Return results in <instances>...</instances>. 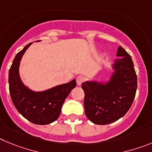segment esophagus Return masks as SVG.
I'll return each instance as SVG.
<instances>
[{"mask_svg": "<svg viewBox=\"0 0 152 152\" xmlns=\"http://www.w3.org/2000/svg\"><path fill=\"white\" fill-rule=\"evenodd\" d=\"M84 78L83 76H77V77H76V81H77V84L78 86L81 85V84L84 82Z\"/></svg>", "mask_w": 152, "mask_h": 152, "instance_id": "esophagus-1", "label": "esophagus"}]
</instances>
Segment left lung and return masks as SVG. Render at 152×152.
<instances>
[{
  "label": "left lung",
  "instance_id": "obj_1",
  "mask_svg": "<svg viewBox=\"0 0 152 152\" xmlns=\"http://www.w3.org/2000/svg\"><path fill=\"white\" fill-rule=\"evenodd\" d=\"M112 64L113 72L107 82L88 80L82 84L84 110L90 121L97 125L112 123L128 112L135 99L137 76L133 61L122 46Z\"/></svg>",
  "mask_w": 152,
  "mask_h": 152
}]
</instances>
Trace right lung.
Instances as JSON below:
<instances>
[{"mask_svg": "<svg viewBox=\"0 0 152 152\" xmlns=\"http://www.w3.org/2000/svg\"><path fill=\"white\" fill-rule=\"evenodd\" d=\"M32 43L26 45L13 59L9 71V90L13 105L24 118L34 124L47 125L58 118L64 100L76 87V80L43 91H32L24 85L19 68L23 56Z\"/></svg>", "mask_w": 152, "mask_h": 152, "instance_id": "1", "label": "right lung"}]
</instances>
